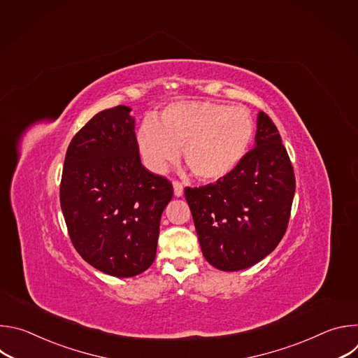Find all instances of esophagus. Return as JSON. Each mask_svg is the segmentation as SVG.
<instances>
[{"label": "esophagus", "mask_w": 358, "mask_h": 358, "mask_svg": "<svg viewBox=\"0 0 358 358\" xmlns=\"http://www.w3.org/2000/svg\"><path fill=\"white\" fill-rule=\"evenodd\" d=\"M173 188H174V195L181 196L184 194V187L180 181H173Z\"/></svg>", "instance_id": "esophagus-1"}]
</instances>
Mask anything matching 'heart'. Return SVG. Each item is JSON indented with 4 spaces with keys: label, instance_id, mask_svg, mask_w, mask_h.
Masks as SVG:
<instances>
[{
    "label": "heart",
    "instance_id": "heart-1",
    "mask_svg": "<svg viewBox=\"0 0 358 358\" xmlns=\"http://www.w3.org/2000/svg\"><path fill=\"white\" fill-rule=\"evenodd\" d=\"M255 133L250 113L241 106L206 100L169 105L159 120L145 119L137 130V145L148 170L162 174L178 159L202 181H218L246 156Z\"/></svg>",
    "mask_w": 358,
    "mask_h": 358
}]
</instances>
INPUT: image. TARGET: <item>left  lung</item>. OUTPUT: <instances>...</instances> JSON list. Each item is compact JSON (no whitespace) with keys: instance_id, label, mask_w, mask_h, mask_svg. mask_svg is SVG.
Segmentation results:
<instances>
[{"instance_id":"1","label":"left lung","mask_w":358,"mask_h":358,"mask_svg":"<svg viewBox=\"0 0 358 358\" xmlns=\"http://www.w3.org/2000/svg\"><path fill=\"white\" fill-rule=\"evenodd\" d=\"M255 147L215 184L187 187L203 258L224 272L253 266L283 238L294 196V173L271 117L259 112Z\"/></svg>"}]
</instances>
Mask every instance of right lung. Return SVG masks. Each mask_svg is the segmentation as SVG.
<instances>
[{
    "label": "right lung",
    "instance_id": "add662e5",
    "mask_svg": "<svg viewBox=\"0 0 358 358\" xmlns=\"http://www.w3.org/2000/svg\"><path fill=\"white\" fill-rule=\"evenodd\" d=\"M131 109L93 116L72 138L62 171L61 208L71 241L97 271L143 273L156 258L160 220L173 185L140 162Z\"/></svg>",
    "mask_w": 358,
    "mask_h": 358
}]
</instances>
